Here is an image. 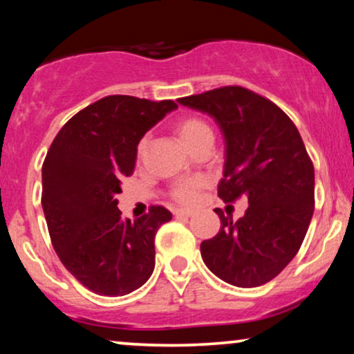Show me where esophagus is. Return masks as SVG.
<instances>
[{
    "label": "esophagus",
    "instance_id": "34e87169",
    "mask_svg": "<svg viewBox=\"0 0 354 354\" xmlns=\"http://www.w3.org/2000/svg\"><path fill=\"white\" fill-rule=\"evenodd\" d=\"M174 216H176V217H185V219H188V217L193 216V212L187 211V209H176V211H174Z\"/></svg>",
    "mask_w": 354,
    "mask_h": 354
}]
</instances>
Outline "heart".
I'll use <instances>...</instances> for the list:
<instances>
[{
  "instance_id": "obj_1",
  "label": "heart",
  "mask_w": 354,
  "mask_h": 354,
  "mask_svg": "<svg viewBox=\"0 0 354 354\" xmlns=\"http://www.w3.org/2000/svg\"><path fill=\"white\" fill-rule=\"evenodd\" d=\"M177 133L188 149L195 147L203 137L212 135L209 125H207L203 119L193 118V115H190V118H183L180 122L177 124ZM145 151H147V138H143L142 142L138 143L137 156L142 159ZM200 180H182L172 188L171 195L174 200L182 203V205H193V203H196L198 200V190H200Z\"/></svg>"
}]
</instances>
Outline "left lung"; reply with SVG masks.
<instances>
[{
	"label": "left lung",
	"instance_id": "8db88e82",
	"mask_svg": "<svg viewBox=\"0 0 354 354\" xmlns=\"http://www.w3.org/2000/svg\"><path fill=\"white\" fill-rule=\"evenodd\" d=\"M211 115L225 143L222 201L248 198L239 221L216 207L221 229L201 243L212 274L241 288L268 283L287 268L314 212V167L292 119L279 106L243 86H222L178 98Z\"/></svg>",
	"mask_w": 354,
	"mask_h": 354
}]
</instances>
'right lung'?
<instances>
[{"mask_svg": "<svg viewBox=\"0 0 354 354\" xmlns=\"http://www.w3.org/2000/svg\"><path fill=\"white\" fill-rule=\"evenodd\" d=\"M174 109L171 100L106 96L67 120L48 149L41 206L53 246L93 293L124 297L151 277L154 235L171 211L151 206L130 222L115 195L133 174L140 140Z\"/></svg>", "mask_w": 354, "mask_h": 354, "instance_id": "add662e5", "label": "right lung"}]
</instances>
